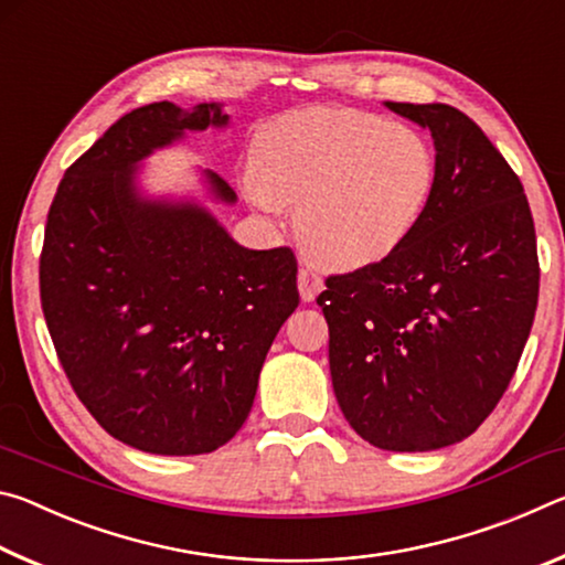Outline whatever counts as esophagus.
Returning a JSON list of instances; mask_svg holds the SVG:
<instances>
[{
	"label": "esophagus",
	"instance_id": "1",
	"mask_svg": "<svg viewBox=\"0 0 565 565\" xmlns=\"http://www.w3.org/2000/svg\"><path fill=\"white\" fill-rule=\"evenodd\" d=\"M296 281H299V294L303 301H313L317 299V294L323 289V279L321 276L309 269V266H301L299 276H296Z\"/></svg>",
	"mask_w": 565,
	"mask_h": 565
}]
</instances>
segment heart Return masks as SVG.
Listing matches in <instances>:
<instances>
[{"mask_svg": "<svg viewBox=\"0 0 565 565\" xmlns=\"http://www.w3.org/2000/svg\"><path fill=\"white\" fill-rule=\"evenodd\" d=\"M436 151L408 124L337 107L266 121L252 145L248 199L296 209V232L317 259L359 269L396 254L431 206Z\"/></svg>", "mask_w": 565, "mask_h": 565, "instance_id": "b5f03b06", "label": "heart"}]
</instances>
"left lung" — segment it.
Instances as JSON below:
<instances>
[{
  "instance_id": "obj_1",
  "label": "left lung",
  "mask_w": 565,
  "mask_h": 565,
  "mask_svg": "<svg viewBox=\"0 0 565 565\" xmlns=\"http://www.w3.org/2000/svg\"><path fill=\"white\" fill-rule=\"evenodd\" d=\"M431 131L438 179L416 234L388 259L331 274V384L363 441L434 451L489 418L539 303V252L521 179L448 104L386 102Z\"/></svg>"
}]
</instances>
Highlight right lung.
I'll return each mask as SVG.
<instances>
[{
	"label": "right lung",
	"instance_id": "add662e5",
	"mask_svg": "<svg viewBox=\"0 0 565 565\" xmlns=\"http://www.w3.org/2000/svg\"><path fill=\"white\" fill-rule=\"evenodd\" d=\"M226 121L218 104L124 114L64 171L46 216L40 294L56 356L104 431L147 454L196 456L234 438L299 306L289 246L244 248L206 209L134 186L137 161ZM206 181L236 202L214 171Z\"/></svg>",
	"mask_w": 565,
	"mask_h": 565
}]
</instances>
